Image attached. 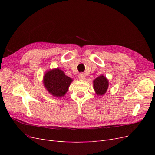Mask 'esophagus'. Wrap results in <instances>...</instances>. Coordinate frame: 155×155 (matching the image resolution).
Wrapping results in <instances>:
<instances>
[{
    "mask_svg": "<svg viewBox=\"0 0 155 155\" xmlns=\"http://www.w3.org/2000/svg\"><path fill=\"white\" fill-rule=\"evenodd\" d=\"M78 78L79 79H81V80H84L85 79V75H84L83 73H81L79 74Z\"/></svg>",
    "mask_w": 155,
    "mask_h": 155,
    "instance_id": "obj_1",
    "label": "esophagus"
}]
</instances>
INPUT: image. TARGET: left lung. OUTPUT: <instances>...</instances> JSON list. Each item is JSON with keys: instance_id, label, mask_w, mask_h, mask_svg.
Returning <instances> with one entry per match:
<instances>
[{"instance_id": "1", "label": "left lung", "mask_w": 155, "mask_h": 155, "mask_svg": "<svg viewBox=\"0 0 155 155\" xmlns=\"http://www.w3.org/2000/svg\"><path fill=\"white\" fill-rule=\"evenodd\" d=\"M109 85V80L103 75H101L93 81L94 89L96 94L99 96L105 94Z\"/></svg>"}]
</instances>
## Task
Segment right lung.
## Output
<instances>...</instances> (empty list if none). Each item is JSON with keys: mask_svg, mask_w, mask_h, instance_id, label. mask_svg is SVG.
<instances>
[{"mask_svg": "<svg viewBox=\"0 0 155 155\" xmlns=\"http://www.w3.org/2000/svg\"><path fill=\"white\" fill-rule=\"evenodd\" d=\"M72 81V78L67 76L63 70L58 68L48 70L43 78V84L46 90L57 97L65 95Z\"/></svg>", "mask_w": 155, "mask_h": 155, "instance_id": "obj_1", "label": "right lung"}]
</instances>
